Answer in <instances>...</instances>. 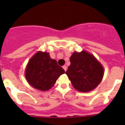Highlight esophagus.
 Here are the masks:
<instances>
[{
	"label": "esophagus",
	"instance_id": "obj_1",
	"mask_svg": "<svg viewBox=\"0 0 125 125\" xmlns=\"http://www.w3.org/2000/svg\"><path fill=\"white\" fill-rule=\"evenodd\" d=\"M63 69H64L65 71H67V67L66 65H63Z\"/></svg>",
	"mask_w": 125,
	"mask_h": 125
}]
</instances>
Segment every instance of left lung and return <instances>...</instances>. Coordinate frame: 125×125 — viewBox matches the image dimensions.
<instances>
[{"instance_id": "obj_1", "label": "left lung", "mask_w": 125, "mask_h": 125, "mask_svg": "<svg viewBox=\"0 0 125 125\" xmlns=\"http://www.w3.org/2000/svg\"><path fill=\"white\" fill-rule=\"evenodd\" d=\"M70 62L65 74L76 90L87 92L95 89L101 82L104 69L92 54L85 51L74 52Z\"/></svg>"}]
</instances>
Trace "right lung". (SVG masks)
<instances>
[{
	"mask_svg": "<svg viewBox=\"0 0 125 125\" xmlns=\"http://www.w3.org/2000/svg\"><path fill=\"white\" fill-rule=\"evenodd\" d=\"M64 69L51 59L47 52H38L30 59L26 69V78L34 88L47 91L51 89Z\"/></svg>",
	"mask_w": 125,
	"mask_h": 125,
	"instance_id": "add662e5",
	"label": "right lung"
}]
</instances>
